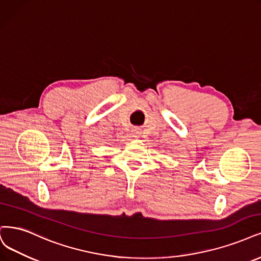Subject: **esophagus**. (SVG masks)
<instances>
[{
	"instance_id": "34e87169",
	"label": "esophagus",
	"mask_w": 261,
	"mask_h": 261,
	"mask_svg": "<svg viewBox=\"0 0 261 261\" xmlns=\"http://www.w3.org/2000/svg\"><path fill=\"white\" fill-rule=\"evenodd\" d=\"M139 133H140L139 129H133V134H134L135 137H138V134H139Z\"/></svg>"
}]
</instances>
